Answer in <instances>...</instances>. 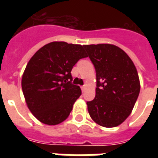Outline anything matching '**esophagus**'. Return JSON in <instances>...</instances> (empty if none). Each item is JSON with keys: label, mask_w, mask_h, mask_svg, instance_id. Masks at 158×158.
I'll return each instance as SVG.
<instances>
[{"label": "esophagus", "mask_w": 158, "mask_h": 158, "mask_svg": "<svg viewBox=\"0 0 158 158\" xmlns=\"http://www.w3.org/2000/svg\"><path fill=\"white\" fill-rule=\"evenodd\" d=\"M85 89H86V86H85V85H83V86H81V89H82V92H83V93L85 91Z\"/></svg>", "instance_id": "34e87169"}]
</instances>
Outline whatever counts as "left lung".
Here are the masks:
<instances>
[{"label":"left lung","instance_id":"1","mask_svg":"<svg viewBox=\"0 0 158 158\" xmlns=\"http://www.w3.org/2000/svg\"><path fill=\"white\" fill-rule=\"evenodd\" d=\"M96 69V96L87 102L91 118L106 128L120 125L130 115L140 91L139 74L126 53L115 45H85Z\"/></svg>","mask_w":158,"mask_h":158}]
</instances>
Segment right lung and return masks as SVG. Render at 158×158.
Instances as JSON below:
<instances>
[{
    "instance_id": "1",
    "label": "right lung",
    "mask_w": 158,
    "mask_h": 158,
    "mask_svg": "<svg viewBox=\"0 0 158 158\" xmlns=\"http://www.w3.org/2000/svg\"><path fill=\"white\" fill-rule=\"evenodd\" d=\"M84 46L53 42L33 55L23 72L22 89L28 109L46 125H58L72 110L81 95L71 83L73 66L87 57Z\"/></svg>"
}]
</instances>
